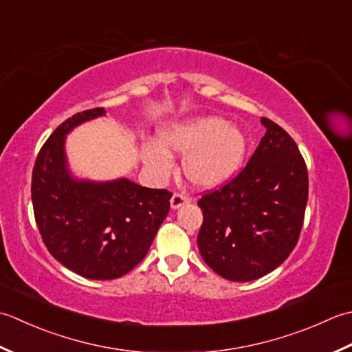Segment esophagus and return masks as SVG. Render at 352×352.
<instances>
[{"label": "esophagus", "instance_id": "34e87169", "mask_svg": "<svg viewBox=\"0 0 352 352\" xmlns=\"http://www.w3.org/2000/svg\"><path fill=\"white\" fill-rule=\"evenodd\" d=\"M185 204H190V197L184 195V192H175L173 197L170 200L171 210H177V208H181Z\"/></svg>", "mask_w": 352, "mask_h": 352}]
</instances>
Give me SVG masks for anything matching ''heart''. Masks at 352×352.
I'll return each instance as SVG.
<instances>
[{"mask_svg":"<svg viewBox=\"0 0 352 352\" xmlns=\"http://www.w3.org/2000/svg\"><path fill=\"white\" fill-rule=\"evenodd\" d=\"M160 142L142 147V160L156 173L171 167L170 152L184 156L185 177L197 188L223 185L239 173L248 153V136L239 126L216 116L176 121L161 129Z\"/></svg>","mask_w":352,"mask_h":352,"instance_id":"b5f03b06","label":"heart"}]
</instances>
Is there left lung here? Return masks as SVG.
I'll use <instances>...</instances> for the list:
<instances>
[{"instance_id": "1", "label": "left lung", "mask_w": 352, "mask_h": 352, "mask_svg": "<svg viewBox=\"0 0 352 352\" xmlns=\"http://www.w3.org/2000/svg\"><path fill=\"white\" fill-rule=\"evenodd\" d=\"M246 167L197 205L204 223L197 246L204 261L229 281L270 274L295 249L302 228L308 173L296 142L274 121Z\"/></svg>"}]
</instances>
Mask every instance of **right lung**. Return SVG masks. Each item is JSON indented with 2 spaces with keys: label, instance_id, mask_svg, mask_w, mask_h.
Returning <instances> with one entry per match:
<instances>
[{
  "label": "right lung",
  "instance_id": "1",
  "mask_svg": "<svg viewBox=\"0 0 352 352\" xmlns=\"http://www.w3.org/2000/svg\"><path fill=\"white\" fill-rule=\"evenodd\" d=\"M103 107L78 112L56 129L36 157L32 202L47 249L74 274L116 279L148 252L170 210L171 192L146 188L127 177L91 181L73 175L67 135L104 117Z\"/></svg>",
  "mask_w": 352,
  "mask_h": 352
}]
</instances>
